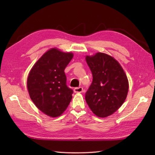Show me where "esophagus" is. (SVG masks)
Segmentation results:
<instances>
[{"mask_svg":"<svg viewBox=\"0 0 155 155\" xmlns=\"http://www.w3.org/2000/svg\"><path fill=\"white\" fill-rule=\"evenodd\" d=\"M74 91L75 93H82L83 91V88L82 87H75L74 89Z\"/></svg>","mask_w":155,"mask_h":155,"instance_id":"34e87169","label":"esophagus"}]
</instances>
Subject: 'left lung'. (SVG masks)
<instances>
[{
  "label": "left lung",
  "mask_w": 155,
  "mask_h": 155,
  "mask_svg": "<svg viewBox=\"0 0 155 155\" xmlns=\"http://www.w3.org/2000/svg\"><path fill=\"white\" fill-rule=\"evenodd\" d=\"M93 81L85 94V101L94 114L106 117L124 103L128 81L124 70L114 57L103 52L86 56Z\"/></svg>",
  "instance_id": "8db88e82"
}]
</instances>
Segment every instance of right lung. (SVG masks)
<instances>
[{"instance_id": "right-lung-1", "label": "right lung", "mask_w": 155, "mask_h": 155, "mask_svg": "<svg viewBox=\"0 0 155 155\" xmlns=\"http://www.w3.org/2000/svg\"><path fill=\"white\" fill-rule=\"evenodd\" d=\"M72 57V52L51 48L35 63L28 74L27 88L30 98L48 116L61 115L71 101L73 90L66 85L64 70Z\"/></svg>"}]
</instances>
